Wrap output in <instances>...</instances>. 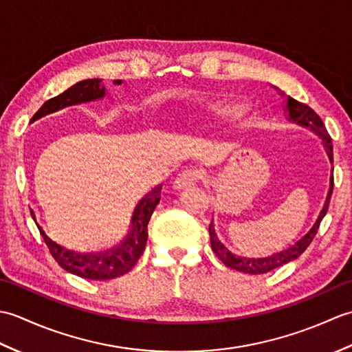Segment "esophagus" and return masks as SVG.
<instances>
[{
    "label": "esophagus",
    "instance_id": "34e87169",
    "mask_svg": "<svg viewBox=\"0 0 352 352\" xmlns=\"http://www.w3.org/2000/svg\"><path fill=\"white\" fill-rule=\"evenodd\" d=\"M199 180H201V177L197 170H186L175 182V189L183 190V189L195 188V186L199 183Z\"/></svg>",
    "mask_w": 352,
    "mask_h": 352
}]
</instances>
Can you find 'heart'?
Segmentation results:
<instances>
[{
  "instance_id": "obj_1",
  "label": "heart",
  "mask_w": 352,
  "mask_h": 352,
  "mask_svg": "<svg viewBox=\"0 0 352 352\" xmlns=\"http://www.w3.org/2000/svg\"><path fill=\"white\" fill-rule=\"evenodd\" d=\"M199 111H203L206 116L210 118H227L237 113L242 109L241 104H237L227 98L212 100V101H203L198 104Z\"/></svg>"
}]
</instances>
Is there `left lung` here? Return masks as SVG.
<instances>
[{"label": "left lung", "instance_id": "obj_1", "mask_svg": "<svg viewBox=\"0 0 352 352\" xmlns=\"http://www.w3.org/2000/svg\"><path fill=\"white\" fill-rule=\"evenodd\" d=\"M286 111L289 115L287 119L290 122H295V124L301 125V126H307V129H310L313 133H316L318 136L324 140V146H325V151L328 154V159H330V162L333 163L331 138H330V134H328V131L325 129L322 119L319 118L316 111L313 110L311 107H309L307 104H302L300 101L290 98V96H287ZM333 184H334V182H333V175H331V186H330V190H328V197H327L322 212H320L319 218L315 222L313 228L301 239L300 242L295 243V246H290L289 250L276 252L271 257L257 258V260L236 256V254H233L230 250H227L226 246H223V243H221L218 236H216V233H214L213 222H212L210 227H208V233H210V243H212L213 252L219 257L222 263L228 266L230 269H236V271H239V272L252 274V275L266 274L269 271H272V269H275V267L283 266L284 263H289V261H292V260H296L305 250L309 248V245L311 243V241L315 239V236L318 233L320 221H322V218L328 212V206H330V199H331V193H333Z\"/></svg>", "mask_w": 352, "mask_h": 352}]
</instances>
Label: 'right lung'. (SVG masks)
<instances>
[{
	"instance_id": "right-lung-1",
	"label": "right lung",
	"mask_w": 352,
	"mask_h": 352,
	"mask_svg": "<svg viewBox=\"0 0 352 352\" xmlns=\"http://www.w3.org/2000/svg\"><path fill=\"white\" fill-rule=\"evenodd\" d=\"M113 83L121 85L122 80H115ZM104 95H106V87L101 85L100 78L78 81V83L71 86L68 91L43 102V106L32 118V122L68 106L101 100L104 98ZM160 193L162 184L157 186L151 192L146 193L145 198L140 199L136 210L133 213V228L130 230L129 236L121 245L107 251L77 252L66 250L65 246L51 241L39 226H37V228H39L45 243H47L51 256L65 271L87 280H111L131 271L133 266L138 263L139 257L145 250L148 239V222L151 219L154 208L159 204Z\"/></svg>"
}]
</instances>
